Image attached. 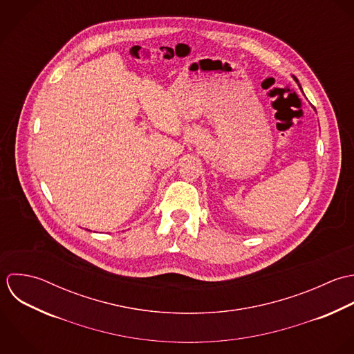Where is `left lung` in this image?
<instances>
[{"label":"left lung","instance_id":"left-lung-1","mask_svg":"<svg viewBox=\"0 0 354 354\" xmlns=\"http://www.w3.org/2000/svg\"><path fill=\"white\" fill-rule=\"evenodd\" d=\"M294 80H295V81H297V78H294ZM297 82H298V81H297Z\"/></svg>","mask_w":354,"mask_h":354}]
</instances>
